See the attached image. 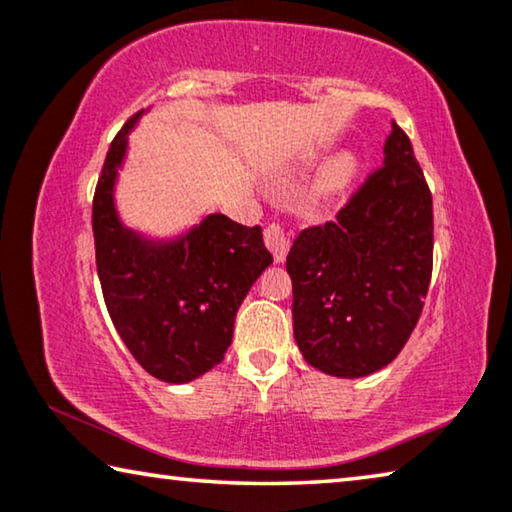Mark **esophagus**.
<instances>
[{
    "instance_id": "34e87169",
    "label": "esophagus",
    "mask_w": 512,
    "mask_h": 512,
    "mask_svg": "<svg viewBox=\"0 0 512 512\" xmlns=\"http://www.w3.org/2000/svg\"><path fill=\"white\" fill-rule=\"evenodd\" d=\"M265 245L272 251L274 261L283 263L286 261V254L290 249V235L281 229L279 224H270L265 229Z\"/></svg>"
}]
</instances>
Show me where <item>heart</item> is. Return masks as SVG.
I'll return each instance as SVG.
<instances>
[{"instance_id": "b5f03b06", "label": "heart", "mask_w": 512, "mask_h": 512, "mask_svg": "<svg viewBox=\"0 0 512 512\" xmlns=\"http://www.w3.org/2000/svg\"><path fill=\"white\" fill-rule=\"evenodd\" d=\"M352 176V160L350 157H341V160H336L332 167L327 171V185L329 187H341L350 180Z\"/></svg>"}]
</instances>
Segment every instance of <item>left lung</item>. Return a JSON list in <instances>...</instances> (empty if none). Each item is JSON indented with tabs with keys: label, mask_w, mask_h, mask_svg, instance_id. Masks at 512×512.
<instances>
[{
	"label": "left lung",
	"mask_w": 512,
	"mask_h": 512,
	"mask_svg": "<svg viewBox=\"0 0 512 512\" xmlns=\"http://www.w3.org/2000/svg\"><path fill=\"white\" fill-rule=\"evenodd\" d=\"M297 348L318 371L364 377L405 348L432 274V194L410 137L391 123L384 164L288 251Z\"/></svg>",
	"instance_id": "left-lung-1"
}]
</instances>
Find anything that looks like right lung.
Instances as JSON below:
<instances>
[{
  "instance_id": "add662e5",
  "label": "right lung",
  "mask_w": 512,
  "mask_h": 512,
  "mask_svg": "<svg viewBox=\"0 0 512 512\" xmlns=\"http://www.w3.org/2000/svg\"><path fill=\"white\" fill-rule=\"evenodd\" d=\"M139 116L114 137L93 194L98 279L109 318L141 368L185 384L224 359L235 313L272 254L261 226L249 229L219 212L174 240L125 229L114 185Z\"/></svg>"
}]
</instances>
